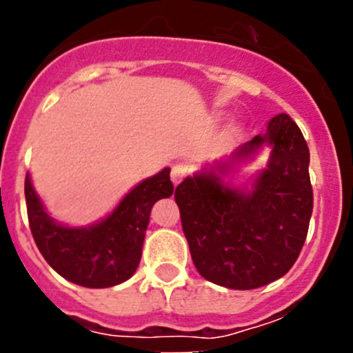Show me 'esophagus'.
Wrapping results in <instances>:
<instances>
[{
  "label": "esophagus",
  "instance_id": "1",
  "mask_svg": "<svg viewBox=\"0 0 353 353\" xmlns=\"http://www.w3.org/2000/svg\"><path fill=\"white\" fill-rule=\"evenodd\" d=\"M188 172H190L188 165H184V163H176V165H172V169H170V179H172L174 184H179L181 181L188 176Z\"/></svg>",
  "mask_w": 353,
  "mask_h": 353
}]
</instances>
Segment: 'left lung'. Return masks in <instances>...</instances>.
Wrapping results in <instances>:
<instances>
[{
    "instance_id": "1",
    "label": "left lung",
    "mask_w": 353,
    "mask_h": 353,
    "mask_svg": "<svg viewBox=\"0 0 353 353\" xmlns=\"http://www.w3.org/2000/svg\"><path fill=\"white\" fill-rule=\"evenodd\" d=\"M265 143L272 155L249 194L221 183L219 173ZM174 199L203 279L236 290L275 282L294 266L307 237L312 213L307 143L294 119L279 114L265 134L237 148L219 169L186 177Z\"/></svg>"
}]
</instances>
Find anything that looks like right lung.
Wrapping results in <instances>:
<instances>
[{
    "label": "right lung",
    "instance_id": "right-lung-1",
    "mask_svg": "<svg viewBox=\"0 0 353 353\" xmlns=\"http://www.w3.org/2000/svg\"><path fill=\"white\" fill-rule=\"evenodd\" d=\"M172 191L170 169L165 167L133 188L108 219L73 229L46 213L30 176H25L28 225L39 251L59 275L88 288L119 285L133 276L140 265L152 206Z\"/></svg>",
    "mask_w": 353,
    "mask_h": 353
}]
</instances>
